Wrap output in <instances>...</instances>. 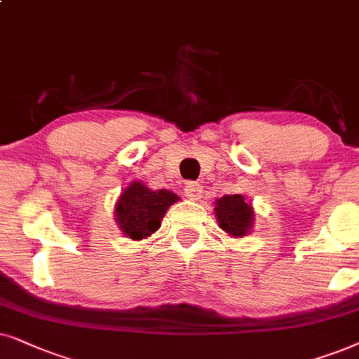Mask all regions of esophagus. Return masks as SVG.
<instances>
[{
	"instance_id": "34e87169",
	"label": "esophagus",
	"mask_w": 359,
	"mask_h": 359,
	"mask_svg": "<svg viewBox=\"0 0 359 359\" xmlns=\"http://www.w3.org/2000/svg\"><path fill=\"white\" fill-rule=\"evenodd\" d=\"M202 194H203L202 184H198V182L185 184V197H187L189 200H198Z\"/></svg>"
}]
</instances>
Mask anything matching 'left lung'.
Wrapping results in <instances>:
<instances>
[{
  "instance_id": "1",
  "label": "left lung",
  "mask_w": 359,
  "mask_h": 359,
  "mask_svg": "<svg viewBox=\"0 0 359 359\" xmlns=\"http://www.w3.org/2000/svg\"><path fill=\"white\" fill-rule=\"evenodd\" d=\"M215 213H217L219 228L231 236H245L255 219L251 205H248L245 197L238 194L218 198L215 203Z\"/></svg>"
}]
</instances>
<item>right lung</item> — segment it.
I'll use <instances>...</instances> for the list:
<instances>
[{
  "instance_id": "right-lung-1",
  "label": "right lung",
  "mask_w": 359,
  "mask_h": 359,
  "mask_svg": "<svg viewBox=\"0 0 359 359\" xmlns=\"http://www.w3.org/2000/svg\"><path fill=\"white\" fill-rule=\"evenodd\" d=\"M179 197L169 190H151L141 182H133L119 197L114 215L121 231L131 240H142L161 226L167 208Z\"/></svg>"
}]
</instances>
